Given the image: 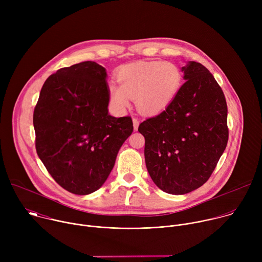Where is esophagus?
<instances>
[{
  "label": "esophagus",
  "instance_id": "esophagus-1",
  "mask_svg": "<svg viewBox=\"0 0 262 262\" xmlns=\"http://www.w3.org/2000/svg\"><path fill=\"white\" fill-rule=\"evenodd\" d=\"M133 123H134V129L137 130L138 127H139V124H140V121L137 119V118H133Z\"/></svg>",
  "mask_w": 262,
  "mask_h": 262
}]
</instances>
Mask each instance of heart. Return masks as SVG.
<instances>
[{
	"instance_id": "heart-1",
	"label": "heart",
	"mask_w": 262,
	"mask_h": 262,
	"mask_svg": "<svg viewBox=\"0 0 262 262\" xmlns=\"http://www.w3.org/2000/svg\"><path fill=\"white\" fill-rule=\"evenodd\" d=\"M117 82L119 86L108 85L112 106L123 113L133 98L139 112L152 115L174 100L182 85V73L176 64L168 61L136 62L119 69Z\"/></svg>"
}]
</instances>
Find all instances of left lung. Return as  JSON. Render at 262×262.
<instances>
[{"mask_svg":"<svg viewBox=\"0 0 262 262\" xmlns=\"http://www.w3.org/2000/svg\"><path fill=\"white\" fill-rule=\"evenodd\" d=\"M185 83L161 114L143 121L145 163L157 186L172 195L203 185L227 146V103L209 70L190 61Z\"/></svg>","mask_w":262,"mask_h":262,"instance_id":"8db88e82","label":"left lung"}]
</instances>
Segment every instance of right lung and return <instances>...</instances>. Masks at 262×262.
<instances>
[{"label": "right lung", "instance_id": "add662e5", "mask_svg": "<svg viewBox=\"0 0 262 262\" xmlns=\"http://www.w3.org/2000/svg\"><path fill=\"white\" fill-rule=\"evenodd\" d=\"M108 100L105 68L93 61L57 70L41 88L33 114L36 151L72 194L100 188L134 130L130 117L108 114Z\"/></svg>", "mask_w": 262, "mask_h": 262}]
</instances>
